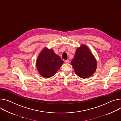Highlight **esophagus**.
Here are the masks:
<instances>
[{
	"label": "esophagus",
	"instance_id": "1",
	"mask_svg": "<svg viewBox=\"0 0 121 121\" xmlns=\"http://www.w3.org/2000/svg\"><path fill=\"white\" fill-rule=\"evenodd\" d=\"M65 63L68 64V63H69V60H65Z\"/></svg>",
	"mask_w": 121,
	"mask_h": 121
}]
</instances>
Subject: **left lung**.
<instances>
[{
  "mask_svg": "<svg viewBox=\"0 0 121 121\" xmlns=\"http://www.w3.org/2000/svg\"><path fill=\"white\" fill-rule=\"evenodd\" d=\"M71 64L76 74L83 79L91 77L97 68L95 58L89 48L84 44L77 49Z\"/></svg>",
  "mask_w": 121,
  "mask_h": 121,
  "instance_id": "left-lung-1",
  "label": "left lung"
}]
</instances>
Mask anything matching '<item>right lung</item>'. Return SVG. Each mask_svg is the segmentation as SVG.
Instances as JSON below:
<instances>
[{
  "mask_svg": "<svg viewBox=\"0 0 121 121\" xmlns=\"http://www.w3.org/2000/svg\"><path fill=\"white\" fill-rule=\"evenodd\" d=\"M63 62L53 50L45 47L39 53L36 64L40 75L44 78H50L56 74Z\"/></svg>",
  "mask_w": 121,
  "mask_h": 121,
  "instance_id": "add662e5",
  "label": "right lung"
}]
</instances>
